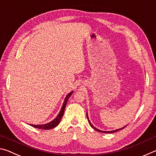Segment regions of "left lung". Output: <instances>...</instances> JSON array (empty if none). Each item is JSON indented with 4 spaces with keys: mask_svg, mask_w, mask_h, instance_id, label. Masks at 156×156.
Segmentation results:
<instances>
[{
    "mask_svg": "<svg viewBox=\"0 0 156 156\" xmlns=\"http://www.w3.org/2000/svg\"><path fill=\"white\" fill-rule=\"evenodd\" d=\"M87 119H88V122H89V125H90V126H91V127L93 128V129H94L95 130H96V131H98V132H101V133H113V132H115V131H118L122 130V129H123L124 128L126 127V126H123L122 128H120V129H115V130H113V131H101V130H100V129H98L97 128L95 127V126H94V125H91V122H90V120H89V117H88V114H87Z\"/></svg>",
    "mask_w": 156,
    "mask_h": 156,
    "instance_id": "8db88e82",
    "label": "left lung"
}]
</instances>
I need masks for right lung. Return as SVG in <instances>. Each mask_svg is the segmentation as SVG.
I'll return each instance as SVG.
<instances>
[{"mask_svg":"<svg viewBox=\"0 0 156 156\" xmlns=\"http://www.w3.org/2000/svg\"><path fill=\"white\" fill-rule=\"evenodd\" d=\"M73 92V91L69 92V93L67 96H66V97L65 98L64 102H63L62 106L61 107V109H60L59 113L57 115L56 117L55 118L54 120L51 121V122L46 123V124H43V125H31V124H30V125L33 126V127L41 129H46V130H48V129H51L59 125L60 120H61L62 116H63V115H64L65 107H66V105H67V102L68 101L69 98V97L72 96Z\"/></svg>","mask_w":156,"mask_h":156,"instance_id":"1","label":"right lung"}]
</instances>
